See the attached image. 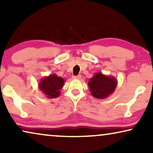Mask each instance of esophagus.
I'll list each match as a JSON object with an SVG mask.
<instances>
[{
  "instance_id": "esophagus-1",
  "label": "esophagus",
  "mask_w": 153,
  "mask_h": 153,
  "mask_svg": "<svg viewBox=\"0 0 153 153\" xmlns=\"http://www.w3.org/2000/svg\"><path fill=\"white\" fill-rule=\"evenodd\" d=\"M81 75H78V76H73V79H81Z\"/></svg>"
}]
</instances>
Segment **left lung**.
<instances>
[{
	"label": "left lung",
	"mask_w": 153,
	"mask_h": 153,
	"mask_svg": "<svg viewBox=\"0 0 153 153\" xmlns=\"http://www.w3.org/2000/svg\"><path fill=\"white\" fill-rule=\"evenodd\" d=\"M88 85L94 97L105 99L114 93L118 85V81L114 76L97 72L89 79Z\"/></svg>",
	"instance_id": "1"
}]
</instances>
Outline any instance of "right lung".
Returning <instances> with one entry per match:
<instances>
[{
    "label": "right lung",
    "instance_id": "add662e5",
    "mask_svg": "<svg viewBox=\"0 0 153 153\" xmlns=\"http://www.w3.org/2000/svg\"><path fill=\"white\" fill-rule=\"evenodd\" d=\"M65 81L63 78L56 74H51L48 76H45L39 82V89L49 99H53L59 97L60 90L63 87Z\"/></svg>",
    "mask_w": 153,
    "mask_h": 153
}]
</instances>
